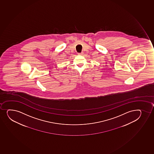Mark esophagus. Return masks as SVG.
Here are the masks:
<instances>
[{
	"label": "esophagus",
	"mask_w": 154,
	"mask_h": 154,
	"mask_svg": "<svg viewBox=\"0 0 154 154\" xmlns=\"http://www.w3.org/2000/svg\"><path fill=\"white\" fill-rule=\"evenodd\" d=\"M78 54H79V55H82V54H83V52H82V53H78Z\"/></svg>",
	"instance_id": "34e87169"
}]
</instances>
